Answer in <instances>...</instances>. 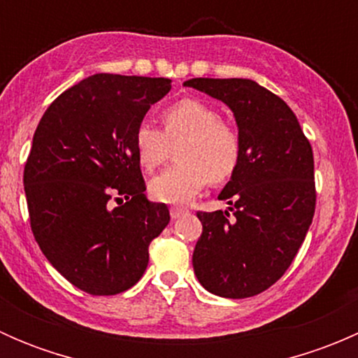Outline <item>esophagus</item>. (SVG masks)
I'll use <instances>...</instances> for the list:
<instances>
[{
  "label": "esophagus",
  "instance_id": "obj_1",
  "mask_svg": "<svg viewBox=\"0 0 358 358\" xmlns=\"http://www.w3.org/2000/svg\"><path fill=\"white\" fill-rule=\"evenodd\" d=\"M187 209H183V208H171L169 209V215H171V218L173 220H178V218H182L183 215H187Z\"/></svg>",
  "mask_w": 358,
  "mask_h": 358
}]
</instances>
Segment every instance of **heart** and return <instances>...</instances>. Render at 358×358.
Instances as JSON below:
<instances>
[{
  "mask_svg": "<svg viewBox=\"0 0 358 358\" xmlns=\"http://www.w3.org/2000/svg\"><path fill=\"white\" fill-rule=\"evenodd\" d=\"M162 133L149 122L135 131V152L140 166L154 171L175 148V162L149 182L154 199L183 204L197 196L208 182L223 183L234 175L241 157L236 129L220 119L209 103L183 99L161 114Z\"/></svg>",
  "mask_w": 358,
  "mask_h": 358,
  "instance_id": "obj_1",
  "label": "heart"
}]
</instances>
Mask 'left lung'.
<instances>
[{"instance_id": "8db88e82", "label": "left lung", "mask_w": 358, "mask_h": 358, "mask_svg": "<svg viewBox=\"0 0 358 358\" xmlns=\"http://www.w3.org/2000/svg\"><path fill=\"white\" fill-rule=\"evenodd\" d=\"M183 85L225 103L241 142L239 164L218 196L230 208L197 213L194 272L222 298L259 294L289 268L312 223V147L289 106L252 79L194 78Z\"/></svg>"}]
</instances>
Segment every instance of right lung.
I'll list each match as a JSON object with an SVG mask.
<instances>
[{
    "label": "right lung",
    "mask_w": 358,
    "mask_h": 358,
    "mask_svg": "<svg viewBox=\"0 0 358 358\" xmlns=\"http://www.w3.org/2000/svg\"><path fill=\"white\" fill-rule=\"evenodd\" d=\"M171 79L93 74L64 92L36 128L24 190L36 243L76 287L117 294L142 279L169 223L147 199L135 131Z\"/></svg>",
    "instance_id": "obj_1"
}]
</instances>
